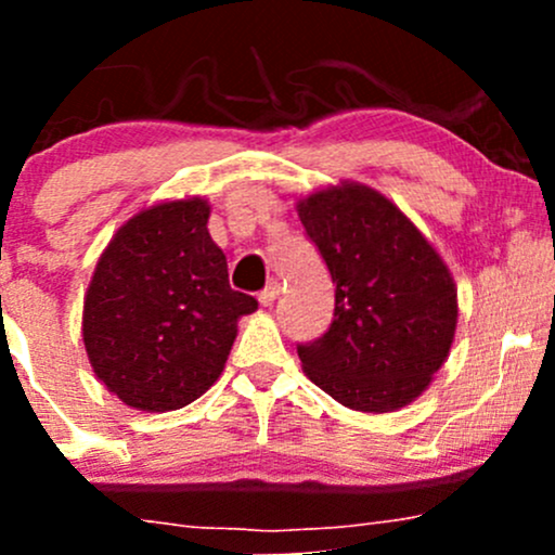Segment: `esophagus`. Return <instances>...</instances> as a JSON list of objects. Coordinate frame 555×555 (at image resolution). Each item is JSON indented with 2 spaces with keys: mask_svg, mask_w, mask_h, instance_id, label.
I'll return each instance as SVG.
<instances>
[{
  "mask_svg": "<svg viewBox=\"0 0 555 555\" xmlns=\"http://www.w3.org/2000/svg\"><path fill=\"white\" fill-rule=\"evenodd\" d=\"M276 297H279V284H276V282H271V284L266 286V289L260 292V295H258V302L263 305V308H271L273 299H276Z\"/></svg>",
  "mask_w": 555,
  "mask_h": 555,
  "instance_id": "34e87169",
  "label": "esophagus"
}]
</instances>
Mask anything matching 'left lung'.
Here are the masks:
<instances>
[{"label": "left lung", "instance_id": "obj_1", "mask_svg": "<svg viewBox=\"0 0 555 555\" xmlns=\"http://www.w3.org/2000/svg\"><path fill=\"white\" fill-rule=\"evenodd\" d=\"M297 214L336 284L328 331L297 347L305 375L349 410H401L430 386L454 341L460 308L443 258L367 184L315 190Z\"/></svg>", "mask_w": 555, "mask_h": 555}]
</instances>
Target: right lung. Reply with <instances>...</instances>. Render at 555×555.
Returning a JSON list of instances; mask_svg holds the SVG:
<instances>
[{
  "instance_id": "obj_1",
  "label": "right lung",
  "mask_w": 555,
  "mask_h": 555,
  "mask_svg": "<svg viewBox=\"0 0 555 555\" xmlns=\"http://www.w3.org/2000/svg\"><path fill=\"white\" fill-rule=\"evenodd\" d=\"M206 197L143 208L117 229L82 302L95 378L119 401L169 412L216 384L256 297L229 286L227 256L208 234Z\"/></svg>"
}]
</instances>
